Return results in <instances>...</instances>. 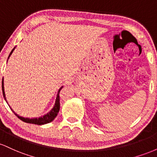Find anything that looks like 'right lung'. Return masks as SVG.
Segmentation results:
<instances>
[{
	"label": "right lung",
	"instance_id": "add662e5",
	"mask_svg": "<svg viewBox=\"0 0 157 157\" xmlns=\"http://www.w3.org/2000/svg\"><path fill=\"white\" fill-rule=\"evenodd\" d=\"M14 49H15V48H14L12 50V52H10L9 57H10V55H12V52L14 51ZM9 57H8V58H9ZM62 88L63 87H61L60 89H59L58 93H57V98H56L55 104V106H54V108L52 109V111H50V112H48L47 114L44 115V117H39V118H33V119L24 118V117H20L19 115H17V113H15V112H14V111H13V112L15 113V114L20 119V120H21L22 121L25 122H27V123L35 124V125H44V124H46V123H48V122H51L52 121H53V120H55V118L56 117H57V113H58L59 111H60V95H59V94H60V90H61V89H62ZM2 91H3V97H4L5 100L6 101V97H5L4 89H3V81H2Z\"/></svg>",
	"mask_w": 157,
	"mask_h": 157
}]
</instances>
